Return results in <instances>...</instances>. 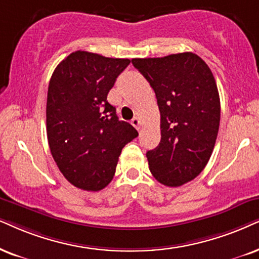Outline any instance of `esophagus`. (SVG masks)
<instances>
[{
    "instance_id": "esophagus-1",
    "label": "esophagus",
    "mask_w": 259,
    "mask_h": 259,
    "mask_svg": "<svg viewBox=\"0 0 259 259\" xmlns=\"http://www.w3.org/2000/svg\"><path fill=\"white\" fill-rule=\"evenodd\" d=\"M132 124L136 127L137 130H140V127H141V120H140V118H137V117H135V118H133Z\"/></svg>"
}]
</instances>
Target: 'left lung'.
I'll return each mask as SVG.
<instances>
[{
	"instance_id": "left-lung-1",
	"label": "left lung",
	"mask_w": 259,
	"mask_h": 259,
	"mask_svg": "<svg viewBox=\"0 0 259 259\" xmlns=\"http://www.w3.org/2000/svg\"><path fill=\"white\" fill-rule=\"evenodd\" d=\"M132 62L155 92L160 111L161 140L146 154L149 169L161 184L181 186L203 171L214 149L220 125L215 78L192 52Z\"/></svg>"
}]
</instances>
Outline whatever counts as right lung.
<instances>
[{
    "label": "right lung",
    "instance_id": "obj_1",
    "mask_svg": "<svg viewBox=\"0 0 259 259\" xmlns=\"http://www.w3.org/2000/svg\"><path fill=\"white\" fill-rule=\"evenodd\" d=\"M129 63L127 58L78 50L52 73L47 101L49 147L62 175L78 189L99 191L109 185L123 147L139 136L107 101Z\"/></svg>",
    "mask_w": 259,
    "mask_h": 259
}]
</instances>
